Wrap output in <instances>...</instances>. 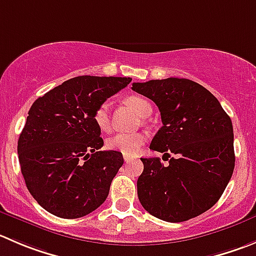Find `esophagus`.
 Masks as SVG:
<instances>
[{
    "mask_svg": "<svg viewBox=\"0 0 256 256\" xmlns=\"http://www.w3.org/2000/svg\"><path fill=\"white\" fill-rule=\"evenodd\" d=\"M132 160H133V157H130V156H124V160H126V162H130Z\"/></svg>",
    "mask_w": 256,
    "mask_h": 256,
    "instance_id": "esophagus-1",
    "label": "esophagus"
}]
</instances>
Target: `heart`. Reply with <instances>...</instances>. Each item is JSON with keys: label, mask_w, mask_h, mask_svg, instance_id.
<instances>
[{"label": "heart", "mask_w": 256, "mask_h": 256, "mask_svg": "<svg viewBox=\"0 0 256 256\" xmlns=\"http://www.w3.org/2000/svg\"><path fill=\"white\" fill-rule=\"evenodd\" d=\"M126 104L136 112L140 116H148L152 112L150 102L140 96H130L126 99ZM94 122L102 130H109L110 126V106L108 102L99 104L93 116ZM144 133H116L106 140V147L112 150L123 153L124 156H134L144 144Z\"/></svg>", "instance_id": "b5f03b06"}]
</instances>
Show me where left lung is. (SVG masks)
Masks as SVG:
<instances>
[{
  "label": "left lung",
  "mask_w": 256,
  "mask_h": 256,
  "mask_svg": "<svg viewBox=\"0 0 256 256\" xmlns=\"http://www.w3.org/2000/svg\"><path fill=\"white\" fill-rule=\"evenodd\" d=\"M132 89L156 103L162 124L150 148L164 153L140 158L138 198L146 211L168 222H181L212 208L225 191L235 167L230 116L202 85L167 78L133 82ZM163 156V157H164Z\"/></svg>",
  "instance_id": "left-lung-1"
}]
</instances>
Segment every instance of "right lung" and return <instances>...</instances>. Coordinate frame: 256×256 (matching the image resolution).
I'll return each mask as SVG.
<instances>
[{
	"mask_svg": "<svg viewBox=\"0 0 256 256\" xmlns=\"http://www.w3.org/2000/svg\"><path fill=\"white\" fill-rule=\"evenodd\" d=\"M130 78L76 76L34 102L17 142L25 184L46 211L62 218L93 212L123 164L104 142L93 116Z\"/></svg>",
	"mask_w": 256,
	"mask_h": 256,
	"instance_id": "1",
	"label": "right lung"
}]
</instances>
